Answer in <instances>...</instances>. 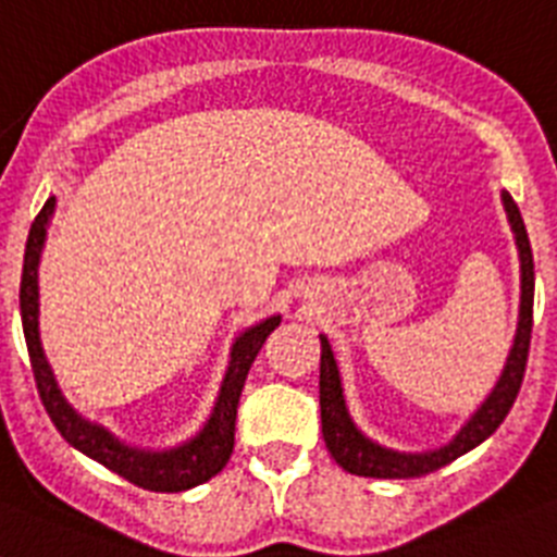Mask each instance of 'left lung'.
I'll list each match as a JSON object with an SVG mask.
<instances>
[{"mask_svg":"<svg viewBox=\"0 0 557 557\" xmlns=\"http://www.w3.org/2000/svg\"><path fill=\"white\" fill-rule=\"evenodd\" d=\"M504 212L512 226L518 246V260H521V308H518V329L512 348H509L507 366L495 382L493 394L481 401V408L467 419L465 428L447 442L445 447L428 453H399L391 447H382L362 433L354 424L343 396V380L336 368L334 350L329 345V336L320 334L322 357H320V413H322V438L325 447L334 456V461L343 470L366 479H419L438 467L450 465L459 456L479 447L484 438H490L498 430V424L507 419L512 401H516L521 382H524L527 357H530V336H532V297H535V269H532V249L527 237L524 221L518 212L516 200L509 198V191H502Z\"/></svg>","mask_w":557,"mask_h":557,"instance_id":"obj_1","label":"left lung"}]
</instances>
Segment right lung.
<instances>
[{"mask_svg":"<svg viewBox=\"0 0 557 557\" xmlns=\"http://www.w3.org/2000/svg\"><path fill=\"white\" fill-rule=\"evenodd\" d=\"M55 212V198L50 195L48 203L36 214L30 226L25 246V265H22V288H18V308H22V329H25L27 354H30L33 376L39 387L41 405L53 419L55 430L62 433L64 442L90 456L92 461L104 465L107 470L119 473L129 484L152 493H181L191 490L218 475L226 467L232 447H235V419H237V401H240L243 382L249 376V368L255 357L263 348L265 336L280 325V314L269 320L257 322L251 329L243 331L232 343L228 354V368L223 376L221 394L214 401L212 416L200 433L184 445L170 447V450H141V447L124 445L115 438L107 428L84 419L76 413V408L64 399L62 387L55 382L53 368H50L45 348H41L39 336V260L45 249V237H48L50 218Z\"/></svg>","mask_w":557,"mask_h":557,"instance_id":"add662e5","label":"right lung"}]
</instances>
